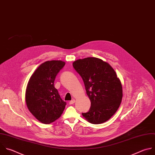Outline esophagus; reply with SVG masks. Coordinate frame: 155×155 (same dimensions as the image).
<instances>
[{
    "mask_svg": "<svg viewBox=\"0 0 155 155\" xmlns=\"http://www.w3.org/2000/svg\"><path fill=\"white\" fill-rule=\"evenodd\" d=\"M75 102V99H73V100H72L71 101H69V104H70V105H73Z\"/></svg>",
    "mask_w": 155,
    "mask_h": 155,
    "instance_id": "1",
    "label": "esophagus"
}]
</instances>
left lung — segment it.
Masks as SVG:
<instances>
[{"instance_id":"obj_1","label":"left lung","mask_w":155,"mask_h":155,"mask_svg":"<svg viewBox=\"0 0 155 155\" xmlns=\"http://www.w3.org/2000/svg\"><path fill=\"white\" fill-rule=\"evenodd\" d=\"M73 66L83 80L91 104L90 110L82 116L92 124L107 122L119 109L123 96L115 71L109 63L95 57L77 60Z\"/></svg>"}]
</instances>
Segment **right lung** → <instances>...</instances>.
<instances>
[{
    "label": "right lung",
    "instance_id": "right-lung-1",
    "mask_svg": "<svg viewBox=\"0 0 155 155\" xmlns=\"http://www.w3.org/2000/svg\"><path fill=\"white\" fill-rule=\"evenodd\" d=\"M61 60L47 61L34 71L25 90V102L29 111L40 122L50 124L59 119L66 107L54 86L57 74L64 67Z\"/></svg>",
    "mask_w": 155,
    "mask_h": 155
}]
</instances>
